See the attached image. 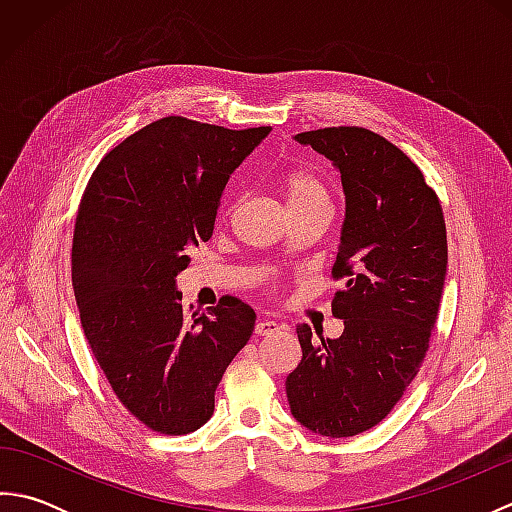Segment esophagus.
Segmentation results:
<instances>
[{
  "instance_id": "esophagus-1",
  "label": "esophagus",
  "mask_w": 512,
  "mask_h": 512,
  "mask_svg": "<svg viewBox=\"0 0 512 512\" xmlns=\"http://www.w3.org/2000/svg\"><path fill=\"white\" fill-rule=\"evenodd\" d=\"M279 330H284L277 321H259L255 325V334L257 336H270V334H277Z\"/></svg>"
}]
</instances>
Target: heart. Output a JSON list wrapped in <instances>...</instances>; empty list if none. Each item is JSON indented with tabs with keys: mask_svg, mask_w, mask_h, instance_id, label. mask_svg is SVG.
<instances>
[{
	"mask_svg": "<svg viewBox=\"0 0 512 512\" xmlns=\"http://www.w3.org/2000/svg\"><path fill=\"white\" fill-rule=\"evenodd\" d=\"M279 189L284 193L288 211L295 213L301 209H312V206H323V209H330V191L325 184L314 176V173L306 169H286L279 173ZM239 200L235 198L231 204L226 206L228 213L237 209Z\"/></svg>",
	"mask_w": 512,
	"mask_h": 512,
	"instance_id": "1",
	"label": "heart"
}]
</instances>
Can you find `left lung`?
I'll use <instances>...</instances> for the list:
<instances>
[{"instance_id": "obj_1", "label": "left lung", "mask_w": 512, "mask_h": 512, "mask_svg": "<svg viewBox=\"0 0 512 512\" xmlns=\"http://www.w3.org/2000/svg\"><path fill=\"white\" fill-rule=\"evenodd\" d=\"M341 171L345 222L332 277L339 339L297 325L301 363L286 378L290 411L328 438L376 427L418 376L447 275L442 204L420 167L365 127L295 136Z\"/></svg>"}]
</instances>
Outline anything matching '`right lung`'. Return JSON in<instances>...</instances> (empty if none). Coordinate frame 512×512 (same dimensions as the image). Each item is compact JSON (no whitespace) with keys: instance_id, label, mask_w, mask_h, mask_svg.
Here are the masks:
<instances>
[{"instance_id":"1","label":"right lung","mask_w":512,"mask_h":512,"mask_svg":"<svg viewBox=\"0 0 512 512\" xmlns=\"http://www.w3.org/2000/svg\"><path fill=\"white\" fill-rule=\"evenodd\" d=\"M268 132L165 116L105 154L83 191L72 286L85 339L116 398L162 436L213 416L224 369L255 330L235 297L187 317L176 277L187 248L211 239L228 176Z\"/></svg>"}]
</instances>
